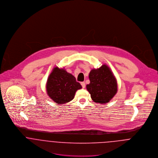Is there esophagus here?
<instances>
[{
    "mask_svg": "<svg viewBox=\"0 0 158 158\" xmlns=\"http://www.w3.org/2000/svg\"><path fill=\"white\" fill-rule=\"evenodd\" d=\"M81 85L83 88H85V82H81Z\"/></svg>",
    "mask_w": 158,
    "mask_h": 158,
    "instance_id": "obj_1",
    "label": "esophagus"
}]
</instances>
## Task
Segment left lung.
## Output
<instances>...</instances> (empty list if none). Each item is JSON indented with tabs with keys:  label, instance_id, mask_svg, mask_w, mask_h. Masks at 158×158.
<instances>
[{
	"label": "left lung",
	"instance_id": "1",
	"mask_svg": "<svg viewBox=\"0 0 158 158\" xmlns=\"http://www.w3.org/2000/svg\"><path fill=\"white\" fill-rule=\"evenodd\" d=\"M89 78L90 83L86 85V89L92 100L100 104L108 103L117 91V81L110 69L105 64L94 69L91 70Z\"/></svg>",
	"mask_w": 158,
	"mask_h": 158
}]
</instances>
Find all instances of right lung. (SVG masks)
Returning a JSON list of instances; mask_svg holds the SVG:
<instances>
[{
  "instance_id": "obj_1",
  "label": "right lung",
  "mask_w": 158,
  "mask_h": 158,
  "mask_svg": "<svg viewBox=\"0 0 158 158\" xmlns=\"http://www.w3.org/2000/svg\"><path fill=\"white\" fill-rule=\"evenodd\" d=\"M81 85L72 74L63 69L55 68L50 74L46 85L48 96L59 105L64 104L73 100Z\"/></svg>"
}]
</instances>
